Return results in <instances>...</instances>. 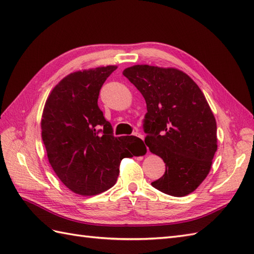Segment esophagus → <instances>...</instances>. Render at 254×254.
<instances>
[{"instance_id":"esophagus-1","label":"esophagus","mask_w":254,"mask_h":254,"mask_svg":"<svg viewBox=\"0 0 254 254\" xmlns=\"http://www.w3.org/2000/svg\"><path fill=\"white\" fill-rule=\"evenodd\" d=\"M133 135H135V136L139 137V138H141V139H143V141H144V136L142 135V134H139V133H134V134H133Z\"/></svg>"}]
</instances>
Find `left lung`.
Instances as JSON below:
<instances>
[{
    "mask_svg": "<svg viewBox=\"0 0 254 254\" xmlns=\"http://www.w3.org/2000/svg\"><path fill=\"white\" fill-rule=\"evenodd\" d=\"M123 75L146 101L145 144L163 158L165 175L152 186L186 196L204 181L217 150L216 120L202 90L180 69L133 65Z\"/></svg>",
    "mask_w": 254,
    "mask_h": 254,
    "instance_id": "obj_1",
    "label": "left lung"
}]
</instances>
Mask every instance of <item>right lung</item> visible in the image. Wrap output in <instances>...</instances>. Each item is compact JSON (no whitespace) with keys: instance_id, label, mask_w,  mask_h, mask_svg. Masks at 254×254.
I'll list each match as a JSON object with an SVG mask.
<instances>
[{"instance_id":"obj_1","label":"right lung","mask_w":254,"mask_h":254,"mask_svg":"<svg viewBox=\"0 0 254 254\" xmlns=\"http://www.w3.org/2000/svg\"><path fill=\"white\" fill-rule=\"evenodd\" d=\"M116 65L68 74L52 89L42 112L41 136L59 179L80 195H96L116 185L123 158L139 156L143 141L113 135L98 107L101 86Z\"/></svg>"}]
</instances>
